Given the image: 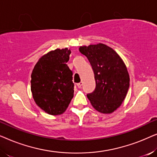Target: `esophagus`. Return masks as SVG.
<instances>
[{"mask_svg":"<svg viewBox=\"0 0 157 157\" xmlns=\"http://www.w3.org/2000/svg\"><path fill=\"white\" fill-rule=\"evenodd\" d=\"M82 84H83V83L82 82H80V83H77L76 86H77V87L78 88V89H81V86H82Z\"/></svg>","mask_w":157,"mask_h":157,"instance_id":"1","label":"esophagus"}]
</instances>
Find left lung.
I'll return each instance as SVG.
<instances>
[{"label": "left lung", "mask_w": 157, "mask_h": 157, "mask_svg": "<svg viewBox=\"0 0 157 157\" xmlns=\"http://www.w3.org/2000/svg\"><path fill=\"white\" fill-rule=\"evenodd\" d=\"M87 57L96 81L95 90L87 97L94 109L111 113L121 106L129 88V75L123 60L110 47L103 44L81 46Z\"/></svg>", "instance_id": "left-lung-1"}]
</instances>
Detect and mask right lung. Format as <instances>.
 <instances>
[{
    "label": "right lung",
    "instance_id": "right-lung-1",
    "mask_svg": "<svg viewBox=\"0 0 157 157\" xmlns=\"http://www.w3.org/2000/svg\"><path fill=\"white\" fill-rule=\"evenodd\" d=\"M71 50L51 51L43 56L31 74V90L36 104L51 115H60L74 97L73 73L66 63Z\"/></svg>",
    "mask_w": 157,
    "mask_h": 157
}]
</instances>
